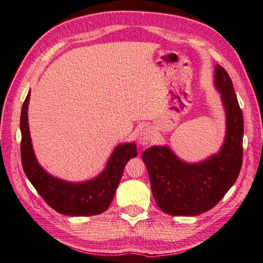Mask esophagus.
Returning a JSON list of instances; mask_svg holds the SVG:
<instances>
[{"label": "esophagus", "mask_w": 263, "mask_h": 263, "mask_svg": "<svg viewBox=\"0 0 263 263\" xmlns=\"http://www.w3.org/2000/svg\"><path fill=\"white\" fill-rule=\"evenodd\" d=\"M154 136L155 132L153 128L149 126H144L138 133V143L143 145V146H146V145L153 142Z\"/></svg>", "instance_id": "34e87169"}]
</instances>
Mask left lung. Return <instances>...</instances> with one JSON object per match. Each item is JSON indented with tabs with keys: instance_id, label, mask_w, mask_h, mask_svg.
<instances>
[{
	"instance_id": "8db88e82",
	"label": "left lung",
	"mask_w": 263,
	"mask_h": 263,
	"mask_svg": "<svg viewBox=\"0 0 263 263\" xmlns=\"http://www.w3.org/2000/svg\"><path fill=\"white\" fill-rule=\"evenodd\" d=\"M215 84L226 111V137L219 153L189 164L167 146L143 152L153 197L162 212L172 216H197L215 207L234 184L242 166L243 115L229 73L215 67Z\"/></svg>"
}]
</instances>
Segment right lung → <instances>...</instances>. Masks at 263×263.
<instances>
[{
	"instance_id": "1",
	"label": "right lung",
	"mask_w": 263,
	"mask_h": 263,
	"mask_svg": "<svg viewBox=\"0 0 263 263\" xmlns=\"http://www.w3.org/2000/svg\"><path fill=\"white\" fill-rule=\"evenodd\" d=\"M30 92L22 104L21 162L23 170L34 189L57 213L68 216H92L107 211L126 166L137 155L136 145L122 144L117 146L100 176L83 183H71L51 177L38 164L34 156L28 126V102Z\"/></svg>"
}]
</instances>
